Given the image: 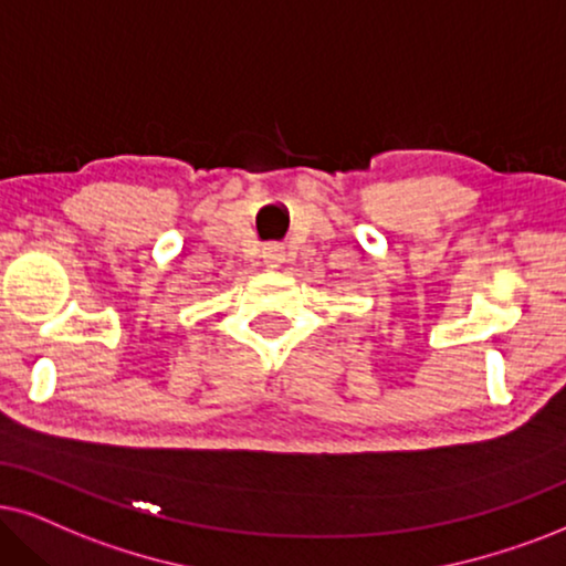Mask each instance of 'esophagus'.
<instances>
[{"instance_id":"esophagus-1","label":"esophagus","mask_w":566,"mask_h":566,"mask_svg":"<svg viewBox=\"0 0 566 566\" xmlns=\"http://www.w3.org/2000/svg\"><path fill=\"white\" fill-rule=\"evenodd\" d=\"M263 259H266V263H269L271 269H276L279 263H284V253H282V250H279V248H269Z\"/></svg>"}]
</instances>
